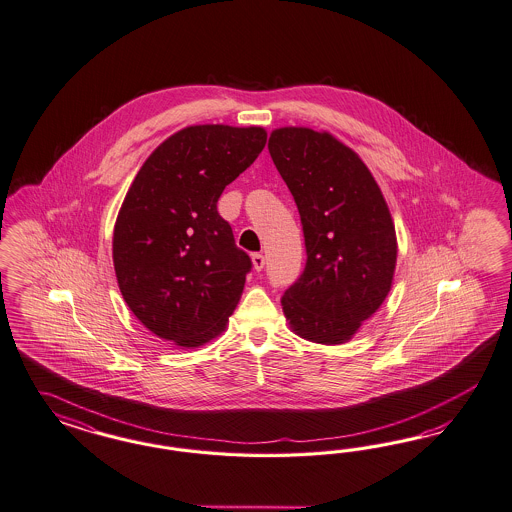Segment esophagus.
Listing matches in <instances>:
<instances>
[{"instance_id":"1","label":"esophagus","mask_w":512,"mask_h":512,"mask_svg":"<svg viewBox=\"0 0 512 512\" xmlns=\"http://www.w3.org/2000/svg\"><path fill=\"white\" fill-rule=\"evenodd\" d=\"M251 263H253V268H255L257 272H261L264 268L263 253H253V255H251Z\"/></svg>"}]
</instances>
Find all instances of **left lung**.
<instances>
[{
  "instance_id": "obj_1",
  "label": "left lung",
  "mask_w": 512,
  "mask_h": 512,
  "mask_svg": "<svg viewBox=\"0 0 512 512\" xmlns=\"http://www.w3.org/2000/svg\"><path fill=\"white\" fill-rule=\"evenodd\" d=\"M268 152L295 197L308 261L281 298L289 328L347 343L385 302L398 240L381 187L360 155L328 131L278 127Z\"/></svg>"
}]
</instances>
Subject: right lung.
<instances>
[{
  "label": "right lung",
  "mask_w": 512,
  "mask_h": 512,
  "mask_svg": "<svg viewBox=\"0 0 512 512\" xmlns=\"http://www.w3.org/2000/svg\"><path fill=\"white\" fill-rule=\"evenodd\" d=\"M259 125H187L142 163L114 223L112 261L133 315L193 349L229 325L251 268L217 199L263 152Z\"/></svg>",
  "instance_id": "right-lung-1"
}]
</instances>
